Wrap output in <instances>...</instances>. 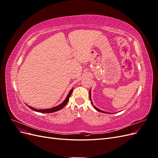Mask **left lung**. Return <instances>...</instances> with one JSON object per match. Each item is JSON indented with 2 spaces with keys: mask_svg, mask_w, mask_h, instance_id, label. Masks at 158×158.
Returning a JSON list of instances; mask_svg holds the SVG:
<instances>
[{
  "mask_svg": "<svg viewBox=\"0 0 158 158\" xmlns=\"http://www.w3.org/2000/svg\"><path fill=\"white\" fill-rule=\"evenodd\" d=\"M89 99H90V101H91V102H92V104H93L92 103V99H91V91L89 90ZM95 107V109L97 110L98 111H99V112H102V113H107V112H105V111H101V110L100 109H98V108H96L95 107Z\"/></svg>",
  "mask_w": 158,
  "mask_h": 158,
  "instance_id": "8db88e82",
  "label": "left lung"
}]
</instances>
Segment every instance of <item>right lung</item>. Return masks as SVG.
Segmentation results:
<instances>
[{
    "mask_svg": "<svg viewBox=\"0 0 158 158\" xmlns=\"http://www.w3.org/2000/svg\"><path fill=\"white\" fill-rule=\"evenodd\" d=\"M73 89H72L70 91V92L68 94L67 97H66V99L64 100V101L63 103H62L61 104H60L59 106H57L54 107H52V108H51V109H35V108H33V107H31L30 106H27L30 107V108L32 110H33V111H37V112H40V113H52V112H55V111H59V110H60L61 109H63L66 106V105L67 104L68 102L69 101V98H70V95L72 94V92H73Z\"/></svg>",
    "mask_w": 158,
    "mask_h": 158,
    "instance_id": "obj_1",
    "label": "right lung"
}]
</instances>
